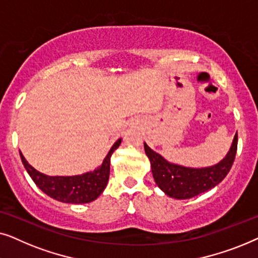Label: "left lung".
<instances>
[{
	"mask_svg": "<svg viewBox=\"0 0 258 258\" xmlns=\"http://www.w3.org/2000/svg\"><path fill=\"white\" fill-rule=\"evenodd\" d=\"M144 150L151 164V171L158 188L168 196L177 200H186L216 186L228 175L235 161L237 151V133L231 148L220 163L208 168H186L164 160L160 154L151 150L144 143Z\"/></svg>",
	"mask_w": 258,
	"mask_h": 258,
	"instance_id": "obj_1",
	"label": "left lung"
}]
</instances>
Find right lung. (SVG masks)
<instances>
[{
    "label": "right lung",
    "mask_w": 258,
    "mask_h": 258,
    "mask_svg": "<svg viewBox=\"0 0 258 258\" xmlns=\"http://www.w3.org/2000/svg\"><path fill=\"white\" fill-rule=\"evenodd\" d=\"M121 139L111 147L103 163L96 170L76 176H48L37 171L26 161L20 151L21 160L31 179L44 194L64 203H89L96 200L107 186L110 172V157L121 144Z\"/></svg>",
    "instance_id": "add662e5"
}]
</instances>
